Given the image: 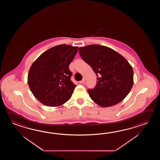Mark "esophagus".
I'll list each match as a JSON object with an SVG mask.
<instances>
[{"label": "esophagus", "instance_id": "esophagus-1", "mask_svg": "<svg viewBox=\"0 0 160 160\" xmlns=\"http://www.w3.org/2000/svg\"><path fill=\"white\" fill-rule=\"evenodd\" d=\"M85 82V79L83 78L82 81H79V83H80V84H81V83H83L84 82Z\"/></svg>", "mask_w": 160, "mask_h": 160}]
</instances>
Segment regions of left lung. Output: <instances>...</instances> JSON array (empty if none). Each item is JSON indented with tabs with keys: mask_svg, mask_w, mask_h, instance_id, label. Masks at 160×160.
Listing matches in <instances>:
<instances>
[{
	"mask_svg": "<svg viewBox=\"0 0 160 160\" xmlns=\"http://www.w3.org/2000/svg\"><path fill=\"white\" fill-rule=\"evenodd\" d=\"M79 53L97 77L95 88L88 90L92 100L103 108L121 102L133 85V68L126 59L99 44L80 48Z\"/></svg>",
	"mask_w": 160,
	"mask_h": 160,
	"instance_id": "1",
	"label": "left lung"
}]
</instances>
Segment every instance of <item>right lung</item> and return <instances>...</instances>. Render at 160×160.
I'll return each mask as SVG.
<instances>
[{
    "instance_id": "1",
    "label": "right lung",
    "mask_w": 160,
    "mask_h": 160,
    "mask_svg": "<svg viewBox=\"0 0 160 160\" xmlns=\"http://www.w3.org/2000/svg\"><path fill=\"white\" fill-rule=\"evenodd\" d=\"M78 50L68 44L56 46L42 53L31 65L28 84L42 104L58 106L70 98L76 85L71 81L69 65Z\"/></svg>"
}]
</instances>
